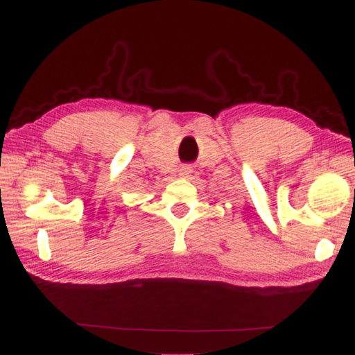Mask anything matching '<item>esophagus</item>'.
I'll return each mask as SVG.
<instances>
[{"mask_svg": "<svg viewBox=\"0 0 355 355\" xmlns=\"http://www.w3.org/2000/svg\"><path fill=\"white\" fill-rule=\"evenodd\" d=\"M190 175H191V168H190V166H182V170H180V176L189 178Z\"/></svg>", "mask_w": 355, "mask_h": 355, "instance_id": "34e87169", "label": "esophagus"}]
</instances>
